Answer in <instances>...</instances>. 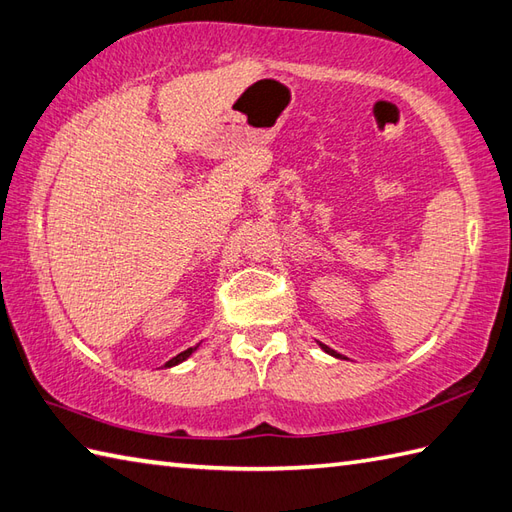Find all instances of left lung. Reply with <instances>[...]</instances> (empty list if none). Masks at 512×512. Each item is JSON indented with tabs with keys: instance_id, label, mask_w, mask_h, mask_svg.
<instances>
[{
	"instance_id": "8db88e82",
	"label": "left lung",
	"mask_w": 512,
	"mask_h": 512,
	"mask_svg": "<svg viewBox=\"0 0 512 512\" xmlns=\"http://www.w3.org/2000/svg\"><path fill=\"white\" fill-rule=\"evenodd\" d=\"M320 346H322V348H324V350L328 352V355H333V357H339V355H337V352H335L333 348H328V346H324V344H320Z\"/></svg>"
}]
</instances>
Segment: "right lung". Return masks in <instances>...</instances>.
<instances>
[{
  "label": "right lung",
  "mask_w": 512,
  "mask_h": 512,
  "mask_svg": "<svg viewBox=\"0 0 512 512\" xmlns=\"http://www.w3.org/2000/svg\"><path fill=\"white\" fill-rule=\"evenodd\" d=\"M195 348H197V346H195ZM195 348H188V350H184V352H179L177 357H173V359H170V361H166V363H164V368L177 366V363H181V361H184V359H188V357L192 355V350H195Z\"/></svg>",
  "instance_id": "1"
}]
</instances>
